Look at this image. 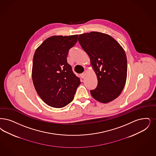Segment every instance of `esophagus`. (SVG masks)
I'll return each instance as SVG.
<instances>
[{
	"mask_svg": "<svg viewBox=\"0 0 156 156\" xmlns=\"http://www.w3.org/2000/svg\"><path fill=\"white\" fill-rule=\"evenodd\" d=\"M87 74V72L86 71H84L82 74H81V76L82 78H85V75Z\"/></svg>",
	"mask_w": 156,
	"mask_h": 156,
	"instance_id": "1",
	"label": "esophagus"
}]
</instances>
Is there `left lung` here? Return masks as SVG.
Wrapping results in <instances>:
<instances>
[{"label": "left lung", "instance_id": "8db88e82", "mask_svg": "<svg viewBox=\"0 0 156 156\" xmlns=\"http://www.w3.org/2000/svg\"><path fill=\"white\" fill-rule=\"evenodd\" d=\"M78 42L90 60L98 79V86L90 90L95 100L107 103L118 98L127 76L124 50L110 35L99 32L80 34Z\"/></svg>", "mask_w": 156, "mask_h": 156}]
</instances>
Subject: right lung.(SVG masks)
Wrapping results in <instances>:
<instances>
[{"mask_svg": "<svg viewBox=\"0 0 156 156\" xmlns=\"http://www.w3.org/2000/svg\"><path fill=\"white\" fill-rule=\"evenodd\" d=\"M78 35L52 36L35 52L32 78L35 89L44 102L55 108L67 106L74 99L81 83L68 64L69 50L77 42Z\"/></svg>", "mask_w": 156, "mask_h": 156, "instance_id": "right-lung-1", "label": "right lung"}]
</instances>
